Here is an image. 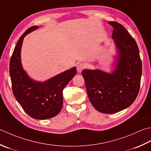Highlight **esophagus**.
<instances>
[{"label":"esophagus","instance_id":"esophagus-1","mask_svg":"<svg viewBox=\"0 0 151 151\" xmlns=\"http://www.w3.org/2000/svg\"><path fill=\"white\" fill-rule=\"evenodd\" d=\"M85 68V65L82 63H78L76 64V69L78 73L82 72V70Z\"/></svg>","mask_w":151,"mask_h":151}]
</instances>
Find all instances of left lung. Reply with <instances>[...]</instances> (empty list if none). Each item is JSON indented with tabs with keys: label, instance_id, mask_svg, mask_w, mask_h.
<instances>
[{
	"label": "left lung",
	"instance_id": "8db88e82",
	"mask_svg": "<svg viewBox=\"0 0 151 151\" xmlns=\"http://www.w3.org/2000/svg\"><path fill=\"white\" fill-rule=\"evenodd\" d=\"M114 30L112 38L119 52L115 69L108 73L99 69L82 70L87 93L97 111L106 114L130 106L140 88L142 63L137 43L128 31L116 22H109Z\"/></svg>",
	"mask_w": 151,
	"mask_h": 151
}]
</instances>
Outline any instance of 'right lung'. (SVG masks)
Returning <instances> with one entry per match:
<instances>
[{"instance_id":"obj_1","label":"right lung","mask_w":151,"mask_h":151,"mask_svg":"<svg viewBox=\"0 0 151 151\" xmlns=\"http://www.w3.org/2000/svg\"><path fill=\"white\" fill-rule=\"evenodd\" d=\"M38 26L29 27L17 41L10 61V75L14 97L25 113L32 119L45 120L56 116L63 106V90L76 73L67 70L44 82L33 81L23 70L21 49L23 38Z\"/></svg>"}]
</instances>
